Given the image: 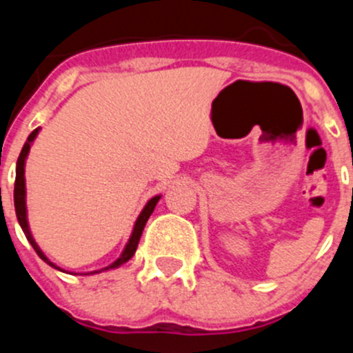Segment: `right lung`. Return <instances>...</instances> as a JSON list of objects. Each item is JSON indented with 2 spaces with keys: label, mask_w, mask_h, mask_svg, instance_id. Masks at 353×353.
Instances as JSON below:
<instances>
[{
  "label": "right lung",
  "mask_w": 353,
  "mask_h": 353,
  "mask_svg": "<svg viewBox=\"0 0 353 353\" xmlns=\"http://www.w3.org/2000/svg\"><path fill=\"white\" fill-rule=\"evenodd\" d=\"M39 131H41V128H37V130H34L30 134H28L22 152H20L19 160H17V177H15V191H13V201H15V212H17V219H19L20 227H22L25 237H27V241L30 243L32 248L35 249V252L39 254V258H41L44 263H48L49 266H52V268L59 270V272H65V270H61L58 265H54V263H52L51 259H49L48 256L42 252V249L39 248V244L35 243L34 236H32L30 227H28V220H27V201H25V196H27V191H25V160H27L28 152H30V147H32V143H34L35 137L39 134ZM159 199H160V194H157V196L148 199L147 205L143 206L141 213L138 215L137 222H134L133 232H131L130 239H128V243H126V245H124V249H123V252H121L119 258H117L114 263H110L109 266H105V268L95 270V272H90V273H83V275H94V273H101V272H108V270L119 268L121 265H124V263L130 261V259L133 258V254L137 252L138 243H140L141 234H143L145 225H147L148 219H150V215L154 213V208H155L157 203H159Z\"/></svg>",
  "instance_id": "obj_1"
}]
</instances>
